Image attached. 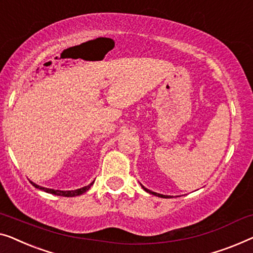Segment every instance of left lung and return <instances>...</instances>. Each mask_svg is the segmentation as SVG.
Listing matches in <instances>:
<instances>
[{"label":"left lung","mask_w":253,"mask_h":253,"mask_svg":"<svg viewBox=\"0 0 253 253\" xmlns=\"http://www.w3.org/2000/svg\"><path fill=\"white\" fill-rule=\"evenodd\" d=\"M142 188H144L146 192L147 193H149V194H153V195H156V196H159V197H169V196H167V195H162V194H157V193H154V192H152V190H149V189H147V188H145L144 186H141Z\"/></svg>","instance_id":"8db88e82"}]
</instances>
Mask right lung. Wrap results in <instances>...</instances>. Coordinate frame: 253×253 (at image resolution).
<instances>
[{
  "instance_id": "1",
  "label": "right lung",
  "mask_w": 253,
  "mask_h": 253,
  "mask_svg": "<svg viewBox=\"0 0 253 253\" xmlns=\"http://www.w3.org/2000/svg\"><path fill=\"white\" fill-rule=\"evenodd\" d=\"M31 182H32V181H31ZM93 182H94V181L91 182L90 185L85 186V187H82V188H80V189H75V190H58V189H50V188L41 187V186L36 185V184H34V182H32V184H33V186H34V187L39 188V189H41V190H44V192H46V193L53 194V195L65 196V197H73V196H79V195H81V194L85 193L86 190L91 187V185H92Z\"/></svg>"
}]
</instances>
